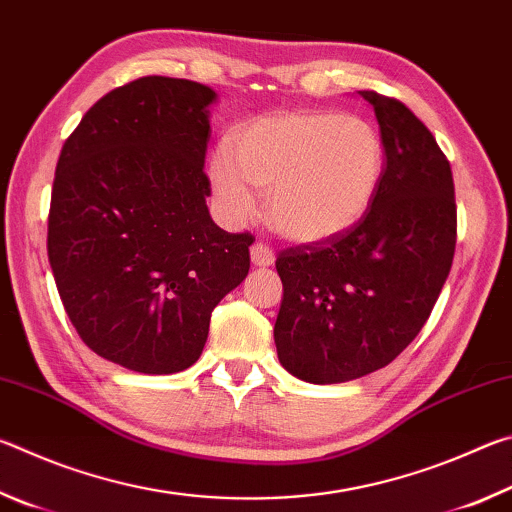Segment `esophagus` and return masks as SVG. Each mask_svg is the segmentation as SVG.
Masks as SVG:
<instances>
[{
    "mask_svg": "<svg viewBox=\"0 0 512 512\" xmlns=\"http://www.w3.org/2000/svg\"><path fill=\"white\" fill-rule=\"evenodd\" d=\"M250 259H253L255 266H271L275 262V255L264 241H257V244H253V248H250Z\"/></svg>",
    "mask_w": 512,
    "mask_h": 512,
    "instance_id": "esophagus-1",
    "label": "esophagus"
}]
</instances>
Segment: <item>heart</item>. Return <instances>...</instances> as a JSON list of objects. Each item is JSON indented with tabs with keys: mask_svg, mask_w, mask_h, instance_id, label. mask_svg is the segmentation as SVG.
<instances>
[{
	"mask_svg": "<svg viewBox=\"0 0 512 512\" xmlns=\"http://www.w3.org/2000/svg\"><path fill=\"white\" fill-rule=\"evenodd\" d=\"M386 146L375 124L336 110H282L250 119L230 151L210 160V185L225 221L257 214V192L275 232L318 244L354 228L384 180Z\"/></svg>",
	"mask_w": 512,
	"mask_h": 512,
	"instance_id": "obj_1",
	"label": "heart"
}]
</instances>
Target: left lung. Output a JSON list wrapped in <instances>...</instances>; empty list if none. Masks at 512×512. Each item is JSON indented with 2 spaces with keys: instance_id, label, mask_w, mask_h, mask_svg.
Segmentation results:
<instances>
[{
  "instance_id": "8db88e82",
  "label": "left lung",
  "mask_w": 512,
  "mask_h": 512,
  "mask_svg": "<svg viewBox=\"0 0 512 512\" xmlns=\"http://www.w3.org/2000/svg\"><path fill=\"white\" fill-rule=\"evenodd\" d=\"M386 146L384 180L343 235L282 250L275 348L293 377L341 384L406 350L443 291L456 248L452 167L400 99L363 90Z\"/></svg>"
}]
</instances>
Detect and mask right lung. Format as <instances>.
I'll list each match as a JSON object with an SVG mask.
<instances>
[{"mask_svg":"<svg viewBox=\"0 0 512 512\" xmlns=\"http://www.w3.org/2000/svg\"><path fill=\"white\" fill-rule=\"evenodd\" d=\"M207 85L142 76L110 90L67 137L47 253L92 352L144 375L198 361L210 318L250 268V232H225L205 198Z\"/></svg>","mask_w":512,"mask_h":512,"instance_id":"add662e5","label":"right lung"}]
</instances>
